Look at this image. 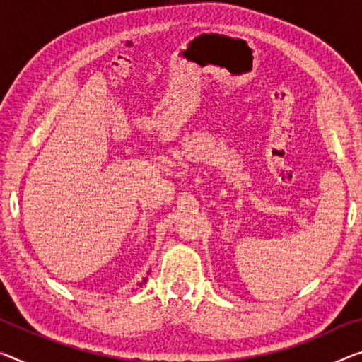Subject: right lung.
I'll return each instance as SVG.
<instances>
[{"mask_svg": "<svg viewBox=\"0 0 362 362\" xmlns=\"http://www.w3.org/2000/svg\"><path fill=\"white\" fill-rule=\"evenodd\" d=\"M148 280V278H142V281L141 283H139V286H142V285H146V281Z\"/></svg>", "mask_w": 362, "mask_h": 362, "instance_id": "add662e5", "label": "right lung"}]
</instances>
